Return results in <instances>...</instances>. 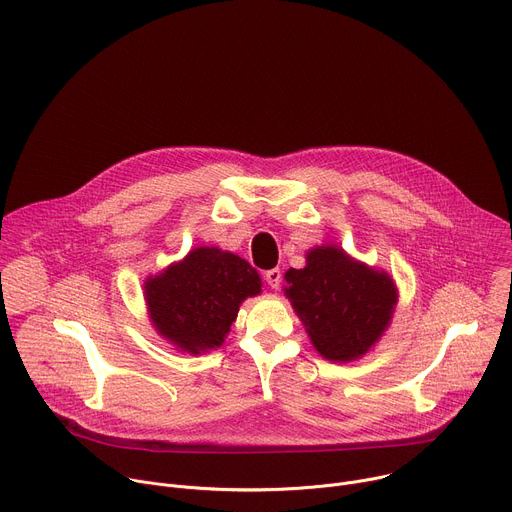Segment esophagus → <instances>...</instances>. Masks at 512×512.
I'll return each mask as SVG.
<instances>
[{
    "instance_id": "34e87169",
    "label": "esophagus",
    "mask_w": 512,
    "mask_h": 512,
    "mask_svg": "<svg viewBox=\"0 0 512 512\" xmlns=\"http://www.w3.org/2000/svg\"><path fill=\"white\" fill-rule=\"evenodd\" d=\"M265 281H267V285L271 289H279V285H281V271L279 269H269L265 273Z\"/></svg>"
}]
</instances>
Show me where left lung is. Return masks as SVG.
<instances>
[{
  "mask_svg": "<svg viewBox=\"0 0 512 512\" xmlns=\"http://www.w3.org/2000/svg\"><path fill=\"white\" fill-rule=\"evenodd\" d=\"M285 281V296L326 360L360 358L391 324L397 304L391 275L354 261L336 245L312 249L306 267L289 269Z\"/></svg>",
  "mask_w": 512,
  "mask_h": 512,
  "instance_id": "1",
  "label": "left lung"
}]
</instances>
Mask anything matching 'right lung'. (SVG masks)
Listing matches in <instances>:
<instances>
[{"label": "right lung", "instance_id": "obj_1", "mask_svg": "<svg viewBox=\"0 0 512 512\" xmlns=\"http://www.w3.org/2000/svg\"><path fill=\"white\" fill-rule=\"evenodd\" d=\"M150 320L182 352L218 348L243 300L261 294V277L245 259L216 247L192 249L143 283Z\"/></svg>", "mask_w": 512, "mask_h": 512}]
</instances>
